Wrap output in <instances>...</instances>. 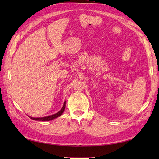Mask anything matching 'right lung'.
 I'll return each instance as SVG.
<instances>
[{
	"label": "right lung",
	"instance_id": "1",
	"mask_svg": "<svg viewBox=\"0 0 159 159\" xmlns=\"http://www.w3.org/2000/svg\"><path fill=\"white\" fill-rule=\"evenodd\" d=\"M66 102L65 101L63 103V107L61 108V109L58 113H57L55 114H53L51 115V116H46V117H33L31 116H29L31 119L33 120H35V121H50V120H52L54 119H55V118L58 117L59 116H61L63 114V113L64 112V110H65V107H66Z\"/></svg>",
	"mask_w": 159,
	"mask_h": 159
}]
</instances>
